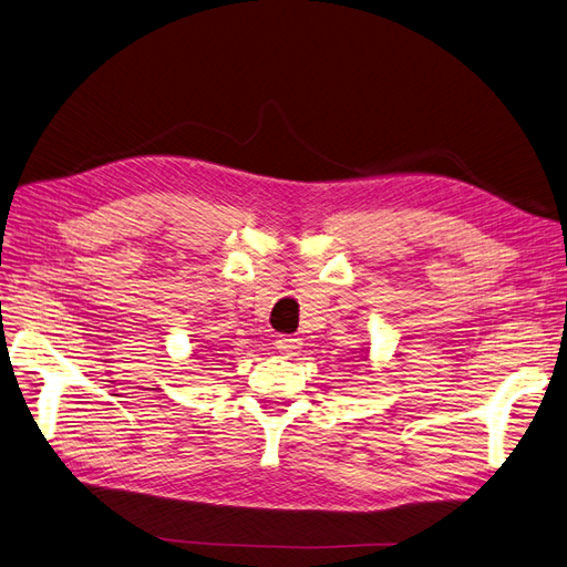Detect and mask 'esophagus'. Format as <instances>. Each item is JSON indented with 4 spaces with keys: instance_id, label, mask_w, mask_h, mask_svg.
<instances>
[{
    "instance_id": "1",
    "label": "esophagus",
    "mask_w": 567,
    "mask_h": 567,
    "mask_svg": "<svg viewBox=\"0 0 567 567\" xmlns=\"http://www.w3.org/2000/svg\"><path fill=\"white\" fill-rule=\"evenodd\" d=\"M274 346H277V350H279L281 354H286V357H293V354H298V352H300V348H302V340H300V338H296V336H279V338H277V342H274Z\"/></svg>"
}]
</instances>
